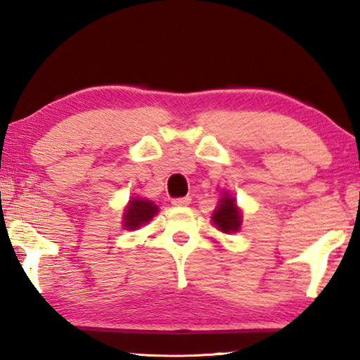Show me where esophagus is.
I'll list each match as a JSON object with an SVG mask.
<instances>
[{"label": "esophagus", "instance_id": "1", "mask_svg": "<svg viewBox=\"0 0 360 360\" xmlns=\"http://www.w3.org/2000/svg\"><path fill=\"white\" fill-rule=\"evenodd\" d=\"M191 200H192L191 197H181V198H174L172 203L174 206H187L188 203H191Z\"/></svg>", "mask_w": 360, "mask_h": 360}]
</instances>
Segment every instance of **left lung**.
I'll list each match as a JSON object with an SVG mask.
<instances>
[{"instance_id":"obj_1","label":"left lung","mask_w":360,"mask_h":360,"mask_svg":"<svg viewBox=\"0 0 360 360\" xmlns=\"http://www.w3.org/2000/svg\"><path fill=\"white\" fill-rule=\"evenodd\" d=\"M212 222L222 231H225V233H231V231H236L240 229L241 216L238 206L235 203V198L224 197L221 200L216 212L212 214Z\"/></svg>"}]
</instances>
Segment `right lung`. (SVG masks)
Instances as JSON below:
<instances>
[{
	"label": "right lung",
	"instance_id": "add662e5",
	"mask_svg": "<svg viewBox=\"0 0 360 360\" xmlns=\"http://www.w3.org/2000/svg\"><path fill=\"white\" fill-rule=\"evenodd\" d=\"M157 205L152 202H148V200H131L125 210V216H124V224L125 229L129 230H135L139 225H143L146 222H149L152 217L157 214Z\"/></svg>",
	"mask_w": 360,
	"mask_h": 360
}]
</instances>
